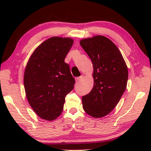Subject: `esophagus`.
Wrapping results in <instances>:
<instances>
[{
    "label": "esophagus",
    "instance_id": "esophagus-1",
    "mask_svg": "<svg viewBox=\"0 0 151 151\" xmlns=\"http://www.w3.org/2000/svg\"><path fill=\"white\" fill-rule=\"evenodd\" d=\"M82 78H83V77H82V76H80V77L76 78V82H77V83H78V82H80L82 80Z\"/></svg>",
    "mask_w": 151,
    "mask_h": 151
}]
</instances>
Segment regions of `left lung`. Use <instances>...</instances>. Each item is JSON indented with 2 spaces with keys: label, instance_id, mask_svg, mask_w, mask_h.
<instances>
[{
  "label": "left lung",
  "instance_id": "obj_1",
  "mask_svg": "<svg viewBox=\"0 0 151 151\" xmlns=\"http://www.w3.org/2000/svg\"><path fill=\"white\" fill-rule=\"evenodd\" d=\"M93 66V87L82 98L84 111L95 118L109 114L125 91L128 68L116 45L106 37L96 36L80 41Z\"/></svg>",
  "mask_w": 151,
  "mask_h": 151
}]
</instances>
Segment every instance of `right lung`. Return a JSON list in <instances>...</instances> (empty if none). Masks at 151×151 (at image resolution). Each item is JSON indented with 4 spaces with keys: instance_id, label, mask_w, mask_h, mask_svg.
<instances>
[{
    "instance_id": "obj_1",
    "label": "right lung",
    "mask_w": 151,
    "mask_h": 151,
    "mask_svg": "<svg viewBox=\"0 0 151 151\" xmlns=\"http://www.w3.org/2000/svg\"><path fill=\"white\" fill-rule=\"evenodd\" d=\"M71 38L51 37L35 49L27 64L24 86L29 104L40 118L54 120L63 112L65 97L75 84L66 55Z\"/></svg>"
}]
</instances>
